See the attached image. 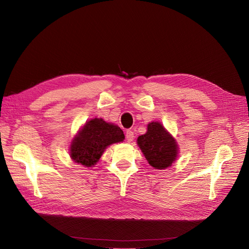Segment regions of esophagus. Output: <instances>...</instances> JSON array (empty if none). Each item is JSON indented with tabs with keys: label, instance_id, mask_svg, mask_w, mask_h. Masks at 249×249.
<instances>
[{
	"label": "esophagus",
	"instance_id": "esophagus-1",
	"mask_svg": "<svg viewBox=\"0 0 249 249\" xmlns=\"http://www.w3.org/2000/svg\"><path fill=\"white\" fill-rule=\"evenodd\" d=\"M125 136H126L127 142H131L134 139V133L131 131V130H127Z\"/></svg>",
	"mask_w": 249,
	"mask_h": 249
}]
</instances>
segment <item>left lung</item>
I'll use <instances>...</instances> for the list:
<instances>
[{
    "label": "left lung",
    "mask_w": 249,
    "mask_h": 249,
    "mask_svg": "<svg viewBox=\"0 0 249 249\" xmlns=\"http://www.w3.org/2000/svg\"><path fill=\"white\" fill-rule=\"evenodd\" d=\"M137 143L148 163L156 169L171 166L177 159V142L159 122L149 123L147 132L138 137Z\"/></svg>",
    "instance_id": "left-lung-1"
}]
</instances>
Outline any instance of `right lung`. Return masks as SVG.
<instances>
[{"label":"right lung","instance_id":"add662e5","mask_svg":"<svg viewBox=\"0 0 249 249\" xmlns=\"http://www.w3.org/2000/svg\"><path fill=\"white\" fill-rule=\"evenodd\" d=\"M124 133L120 127L103 119H91L72 140L71 158L77 163L91 166L98 162L107 146L123 141Z\"/></svg>","mask_w":249,"mask_h":249}]
</instances>
